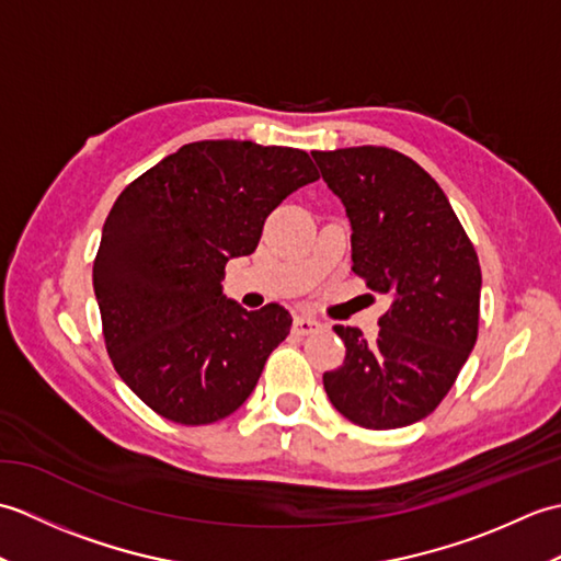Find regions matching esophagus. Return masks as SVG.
<instances>
[{
    "instance_id": "1",
    "label": "esophagus",
    "mask_w": 561,
    "mask_h": 561,
    "mask_svg": "<svg viewBox=\"0 0 561 561\" xmlns=\"http://www.w3.org/2000/svg\"><path fill=\"white\" fill-rule=\"evenodd\" d=\"M320 328H323V323L320 320L311 318V316H296L294 318V332L296 335H313V332H318Z\"/></svg>"
}]
</instances>
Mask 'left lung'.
<instances>
[{
  "label": "left lung",
  "mask_w": 561,
  "mask_h": 561,
  "mask_svg": "<svg viewBox=\"0 0 561 561\" xmlns=\"http://www.w3.org/2000/svg\"><path fill=\"white\" fill-rule=\"evenodd\" d=\"M352 224V272L390 296L378 335L335 325L344 364L323 374L335 410L364 428L432 414L478 342L482 272L448 197L420 163L388 147L313 151Z\"/></svg>",
  "instance_id": "left-lung-1"
}]
</instances>
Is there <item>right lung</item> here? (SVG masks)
Masks as SVG:
<instances>
[{
	"label": "right lung",
	"instance_id": "right-lung-1",
	"mask_svg": "<svg viewBox=\"0 0 561 561\" xmlns=\"http://www.w3.org/2000/svg\"><path fill=\"white\" fill-rule=\"evenodd\" d=\"M311 157L255 141H193L129 183L103 224L93 291L117 376L175 424L233 414L291 330L279 304L245 311L221 294L231 257L294 190L318 181Z\"/></svg>",
	"mask_w": 561,
	"mask_h": 561
}]
</instances>
